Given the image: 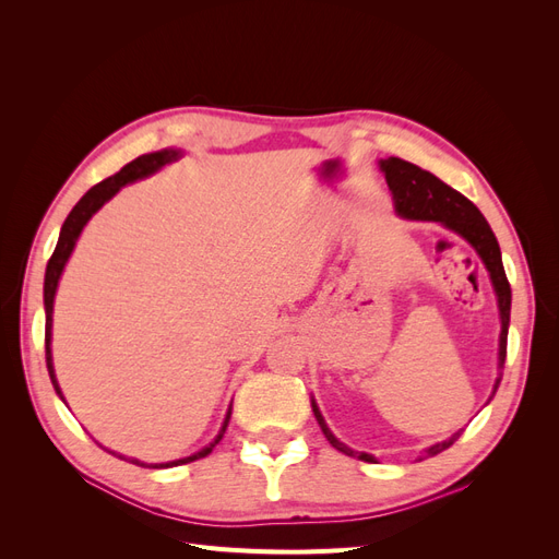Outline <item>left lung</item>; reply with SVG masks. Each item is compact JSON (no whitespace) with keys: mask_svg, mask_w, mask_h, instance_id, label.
Instances as JSON below:
<instances>
[{"mask_svg":"<svg viewBox=\"0 0 559 559\" xmlns=\"http://www.w3.org/2000/svg\"><path fill=\"white\" fill-rule=\"evenodd\" d=\"M380 170L386 179L389 191H392V200H394V210L401 218H411V222H436L441 224L443 228L452 230L460 235L462 240H466L476 253L480 257L483 265L487 267L489 282L495 286L497 294V306H499V319H501V333H499V376L495 380V389L492 396L497 394V386L501 382V368L506 361V337H509V324H511V284L506 280V270L501 263V249L499 242L495 238L492 228L485 222V216L480 214V210L473 205L468 198H464L460 191L450 189L448 183H443L436 175L421 170V167L401 160V158H384L378 163ZM489 396V399H492ZM312 413L319 421L321 431H324L326 441L341 450L347 456H357L361 462L376 464V456L368 452H357L347 448L343 441H337L333 436V431L329 429L324 415H321L319 405L312 396ZM464 431V429H462ZM462 431L452 433L450 438L441 443L429 445L425 452H421L419 460H427V456H436L438 452L448 450L456 438L462 436Z\"/></svg>","mask_w":559,"mask_h":559,"instance_id":"1","label":"left lung"}]
</instances>
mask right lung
Here are the masks:
<instances>
[{
  "label": "right lung",
  "mask_w": 559,
  "mask_h": 559,
  "mask_svg": "<svg viewBox=\"0 0 559 559\" xmlns=\"http://www.w3.org/2000/svg\"><path fill=\"white\" fill-rule=\"evenodd\" d=\"M183 156L181 148H163V151H154V154H144L140 158H134L132 163H128L121 173H116L114 177L99 181L97 186H93V189L83 195L74 210L70 212V216L64 218V224L60 228V238H58V245H56V251L53 257H50L48 265H46V277H44V310H46V366H48V376H50V382H53V389L56 394L64 401L62 396V389L58 384V378H56V368H53V354H50V329H53V300H56V292H58V282L62 277V270L67 265V261H70L72 251L76 247V240L81 230L86 228V224L93 218V214L97 210H103L105 202H109L118 191L123 189L126 183H132L138 179H144V177H151L156 175L158 170H163V167L167 163H175ZM230 405H228V413L224 417V425L222 429H218V433L214 436V441L210 445H205L202 450L189 454V456H181V460H175V462H163V464H144L140 460H132V456H128L130 464H138V466H148V468H173V466H179V464H189V462H195V460H202V456H207L216 443L222 441L224 433H226V427H228V419H230ZM107 450V448H105ZM111 452V450H109ZM116 454L118 460H126L123 454L118 452H111Z\"/></svg>",
  "instance_id": "right-lung-1"
}]
</instances>
